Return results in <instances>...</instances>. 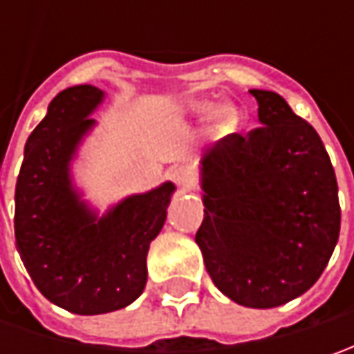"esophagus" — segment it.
<instances>
[{"instance_id":"1","label":"esophagus","mask_w":354,"mask_h":354,"mask_svg":"<svg viewBox=\"0 0 354 354\" xmlns=\"http://www.w3.org/2000/svg\"><path fill=\"white\" fill-rule=\"evenodd\" d=\"M173 181L179 185V187H185L189 189L191 185L195 183V175H193V169L189 165H179L173 169Z\"/></svg>"}]
</instances>
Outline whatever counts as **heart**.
<instances>
[{
    "mask_svg": "<svg viewBox=\"0 0 354 354\" xmlns=\"http://www.w3.org/2000/svg\"><path fill=\"white\" fill-rule=\"evenodd\" d=\"M191 110H195V112H203V110H207V104H201V102H193L191 104ZM212 118H214V122H216V126L221 129L230 128L234 122H236V110L232 108V106H218V108H214V112H212Z\"/></svg>",
    "mask_w": 354,
    "mask_h": 354,
    "instance_id": "obj_1",
    "label": "heart"
}]
</instances>
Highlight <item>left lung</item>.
<instances>
[{
  "mask_svg": "<svg viewBox=\"0 0 354 354\" xmlns=\"http://www.w3.org/2000/svg\"><path fill=\"white\" fill-rule=\"evenodd\" d=\"M250 94L262 126L226 136L203 157L207 209L195 242L221 292L268 309L319 279L339 240L341 207L313 126L276 92Z\"/></svg>",
  "mask_w": 354,
  "mask_h": 354,
  "instance_id": "left-lung-1",
  "label": "left lung"
}]
</instances>
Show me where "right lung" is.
<instances>
[{"instance_id":"1","label":"right lung","mask_w":354,"mask_h":354,"mask_svg":"<svg viewBox=\"0 0 354 354\" xmlns=\"http://www.w3.org/2000/svg\"><path fill=\"white\" fill-rule=\"evenodd\" d=\"M102 100L90 84L62 90L25 143L15 187V240L37 290L71 313L129 306L147 281L149 242L167 216L173 183L126 198L104 218L78 201L68 161Z\"/></svg>"}]
</instances>
